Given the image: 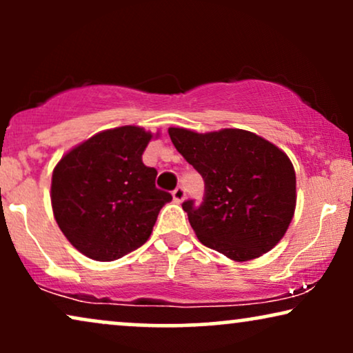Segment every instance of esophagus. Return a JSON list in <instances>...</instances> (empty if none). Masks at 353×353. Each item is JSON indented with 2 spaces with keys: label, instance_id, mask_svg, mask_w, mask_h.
Masks as SVG:
<instances>
[{
  "label": "esophagus",
  "instance_id": "esophagus-1",
  "mask_svg": "<svg viewBox=\"0 0 353 353\" xmlns=\"http://www.w3.org/2000/svg\"><path fill=\"white\" fill-rule=\"evenodd\" d=\"M172 196H173V199H175V202H183V199H185V190H183L181 186H178L173 190Z\"/></svg>",
  "mask_w": 353,
  "mask_h": 353
}]
</instances>
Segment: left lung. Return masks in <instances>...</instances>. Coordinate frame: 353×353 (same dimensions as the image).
Masks as SVG:
<instances>
[{
    "instance_id": "obj_1",
    "label": "left lung",
    "mask_w": 353,
    "mask_h": 353,
    "mask_svg": "<svg viewBox=\"0 0 353 353\" xmlns=\"http://www.w3.org/2000/svg\"><path fill=\"white\" fill-rule=\"evenodd\" d=\"M176 151L204 180V201L183 202L199 241L236 262L257 259L286 233L296 209V172L281 149L238 128H168Z\"/></svg>"
}]
</instances>
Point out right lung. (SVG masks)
<instances>
[{"label":"right lung","instance_id":"obj_1","mask_svg":"<svg viewBox=\"0 0 353 353\" xmlns=\"http://www.w3.org/2000/svg\"><path fill=\"white\" fill-rule=\"evenodd\" d=\"M152 134L127 125L101 132L67 152L52 172L54 219L86 257L110 262L146 243L172 194L143 163Z\"/></svg>","mask_w":353,"mask_h":353}]
</instances>
